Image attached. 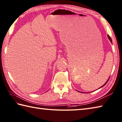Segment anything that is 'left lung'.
Wrapping results in <instances>:
<instances>
[{"label":"left lung","mask_w":122,"mask_h":122,"mask_svg":"<svg viewBox=\"0 0 122 122\" xmlns=\"http://www.w3.org/2000/svg\"><path fill=\"white\" fill-rule=\"evenodd\" d=\"M107 37H108V38H109V39L110 40V41H111V43H112V39H111V37H110V36H109V35H108V36H107ZM109 79L107 80V81L106 82H105V83L104 84V85H103V86H101V87H102V86H104V85H106V84H107V82H108V81H109ZM101 87H100V88H101Z\"/></svg>","instance_id":"obj_1"}]
</instances>
